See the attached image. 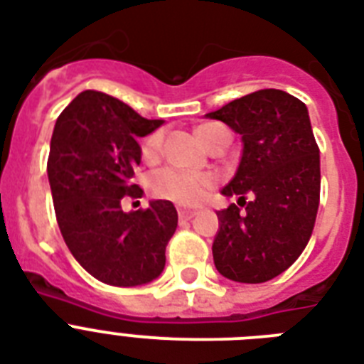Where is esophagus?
<instances>
[{
	"instance_id": "obj_1",
	"label": "esophagus",
	"mask_w": 364,
	"mask_h": 364,
	"mask_svg": "<svg viewBox=\"0 0 364 364\" xmlns=\"http://www.w3.org/2000/svg\"><path fill=\"white\" fill-rule=\"evenodd\" d=\"M177 215H179V219H181V221H191V219H193L194 215H196V211L194 210H179L177 211Z\"/></svg>"
}]
</instances>
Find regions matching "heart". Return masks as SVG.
I'll return each mask as SVG.
<instances>
[{"label":"heart","mask_w":364,"mask_h":364,"mask_svg":"<svg viewBox=\"0 0 364 364\" xmlns=\"http://www.w3.org/2000/svg\"><path fill=\"white\" fill-rule=\"evenodd\" d=\"M223 132H228L223 124L208 122V124H200L196 128V136L208 147ZM162 143H164L162 130L149 134L141 145L143 159H159L160 151H162ZM213 185H215V176L213 173L185 170V168H179V166H164V168L153 171L151 177H149V191H151L153 196L162 200H171V202L185 205L202 202Z\"/></svg>","instance_id":"heart-1"}]
</instances>
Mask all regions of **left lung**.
Returning a JSON list of instances; mask_svg holds the SVG:
<instances>
[{"instance_id": "8db88e82", "label": "left lung", "mask_w": 364, "mask_h": 364, "mask_svg": "<svg viewBox=\"0 0 364 364\" xmlns=\"http://www.w3.org/2000/svg\"><path fill=\"white\" fill-rule=\"evenodd\" d=\"M205 117L243 141L238 171L223 194H238L245 210L230 204L217 213L213 262L232 282L264 283L299 259L316 225L321 170L308 109L291 94L264 88Z\"/></svg>"}]
</instances>
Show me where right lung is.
I'll use <instances>...</instances> for the list:
<instances>
[{"label": "right lung", "mask_w": 364, "mask_h": 364, "mask_svg": "<svg viewBox=\"0 0 364 364\" xmlns=\"http://www.w3.org/2000/svg\"><path fill=\"white\" fill-rule=\"evenodd\" d=\"M149 121L98 90H85L54 124L47 173L60 232L71 255L100 282L136 287L166 264L177 228L170 200L124 213L122 198H141L134 171L141 162L137 137L156 130Z\"/></svg>", "instance_id": "right-lung-1"}]
</instances>
